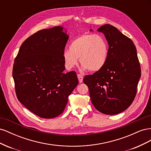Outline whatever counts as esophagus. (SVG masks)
<instances>
[{"label": "esophagus", "instance_id": "obj_1", "mask_svg": "<svg viewBox=\"0 0 151 151\" xmlns=\"http://www.w3.org/2000/svg\"><path fill=\"white\" fill-rule=\"evenodd\" d=\"M77 78L79 79V82L80 83H83V76L81 74H77Z\"/></svg>", "mask_w": 151, "mask_h": 151}]
</instances>
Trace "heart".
Segmentation results:
<instances>
[{
  "label": "heart",
  "instance_id": "1",
  "mask_svg": "<svg viewBox=\"0 0 151 151\" xmlns=\"http://www.w3.org/2000/svg\"><path fill=\"white\" fill-rule=\"evenodd\" d=\"M108 53V43L102 36L84 34L72 41L70 50H65L62 57L68 69L76 66L79 58L83 69L97 72L106 64Z\"/></svg>",
  "mask_w": 151,
  "mask_h": 151
}]
</instances>
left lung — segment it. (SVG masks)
<instances>
[{
    "label": "left lung",
    "instance_id": "obj_1",
    "mask_svg": "<svg viewBox=\"0 0 151 151\" xmlns=\"http://www.w3.org/2000/svg\"><path fill=\"white\" fill-rule=\"evenodd\" d=\"M98 31L108 41V60L101 70L86 76L83 82L95 108L106 115H116L134 101L140 65L135 46L129 38L110 24L101 26Z\"/></svg>",
    "mask_w": 151,
    "mask_h": 151
}]
</instances>
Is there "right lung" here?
Returning <instances> with one entry per match:
<instances>
[{
  "mask_svg": "<svg viewBox=\"0 0 151 151\" xmlns=\"http://www.w3.org/2000/svg\"><path fill=\"white\" fill-rule=\"evenodd\" d=\"M68 39L61 26L38 31L22 43L15 58L12 76L17 98L41 118L62 113L79 83L75 71L63 72L62 55Z\"/></svg>",
  "mask_w": 151,
  "mask_h": 151,
  "instance_id": "add662e5",
  "label": "right lung"
}]
</instances>
